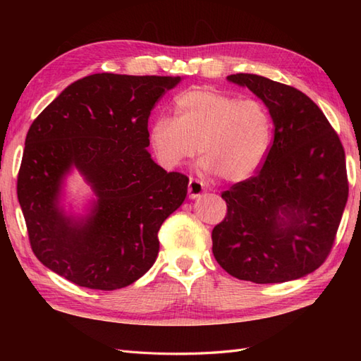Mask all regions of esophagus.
I'll list each match as a JSON object with an SVG mask.
<instances>
[{
    "instance_id": "esophagus-1",
    "label": "esophagus",
    "mask_w": 361,
    "mask_h": 361,
    "mask_svg": "<svg viewBox=\"0 0 361 361\" xmlns=\"http://www.w3.org/2000/svg\"><path fill=\"white\" fill-rule=\"evenodd\" d=\"M188 192H189V198H195L200 197L204 192V185L200 180H195V178H190L189 180V186H188Z\"/></svg>"
}]
</instances>
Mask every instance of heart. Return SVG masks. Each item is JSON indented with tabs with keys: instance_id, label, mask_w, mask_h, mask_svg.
<instances>
[{
	"instance_id": "1",
	"label": "heart",
	"mask_w": 361,
	"mask_h": 361,
	"mask_svg": "<svg viewBox=\"0 0 361 361\" xmlns=\"http://www.w3.org/2000/svg\"><path fill=\"white\" fill-rule=\"evenodd\" d=\"M173 111L175 118L153 122L149 135L157 158L167 169L200 150L203 171L237 183L250 178L270 150L273 122L257 99L194 88L175 97Z\"/></svg>"
}]
</instances>
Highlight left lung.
<instances>
[{
	"label": "left lung",
	"instance_id": "obj_1",
	"mask_svg": "<svg viewBox=\"0 0 361 361\" xmlns=\"http://www.w3.org/2000/svg\"><path fill=\"white\" fill-rule=\"evenodd\" d=\"M262 101L274 137L260 171L221 194L228 212L212 252L231 276L279 283L315 271L332 250L349 185L338 135L302 91L256 74H231Z\"/></svg>",
	"mask_w": 361,
	"mask_h": 361
}]
</instances>
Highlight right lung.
I'll return each mask as SVG.
<instances>
[{"mask_svg": "<svg viewBox=\"0 0 361 361\" xmlns=\"http://www.w3.org/2000/svg\"><path fill=\"white\" fill-rule=\"evenodd\" d=\"M181 78L91 74L71 83L30 126L17 194L34 255L75 286L116 290L155 264L163 221L185 202L189 178L152 159L149 116ZM78 170L95 200L83 218L61 206Z\"/></svg>", "mask_w": 361, "mask_h": 361, "instance_id": "1", "label": "right lung"}]
</instances>
